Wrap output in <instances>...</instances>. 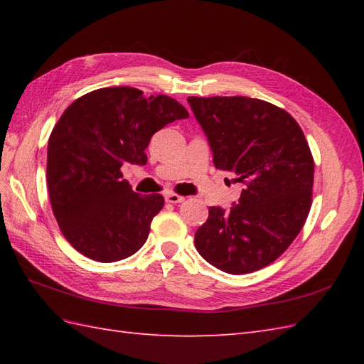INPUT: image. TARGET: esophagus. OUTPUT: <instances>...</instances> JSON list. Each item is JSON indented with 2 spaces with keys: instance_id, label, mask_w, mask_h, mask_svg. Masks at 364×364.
<instances>
[{
  "instance_id": "obj_1",
  "label": "esophagus",
  "mask_w": 364,
  "mask_h": 364,
  "mask_svg": "<svg viewBox=\"0 0 364 364\" xmlns=\"http://www.w3.org/2000/svg\"><path fill=\"white\" fill-rule=\"evenodd\" d=\"M164 197H166L167 203H183L184 202V197L175 194V192H167Z\"/></svg>"
}]
</instances>
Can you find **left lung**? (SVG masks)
Returning a JSON list of instances; mask_svg holds the SVG:
<instances>
[{"mask_svg":"<svg viewBox=\"0 0 364 364\" xmlns=\"http://www.w3.org/2000/svg\"><path fill=\"white\" fill-rule=\"evenodd\" d=\"M208 137L215 168L242 183L230 210L210 208L196 231V249L223 272L269 266L288 249L311 208L314 161L292 115L258 98L189 97Z\"/></svg>","mask_w":364,"mask_h":364,"instance_id":"obj_1","label":"left lung"}]
</instances>
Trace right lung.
Listing matches in <instances>:
<instances>
[{
  "mask_svg": "<svg viewBox=\"0 0 364 364\" xmlns=\"http://www.w3.org/2000/svg\"><path fill=\"white\" fill-rule=\"evenodd\" d=\"M186 117L176 100L127 86L92 90L60 115L48 141L46 183L60 231L84 257L114 262L145 244L164 197L139 196L120 168L145 166L151 136Z\"/></svg>",
  "mask_w": 364,
  "mask_h": 364,
  "instance_id": "add662e5",
  "label": "right lung"
}]
</instances>
